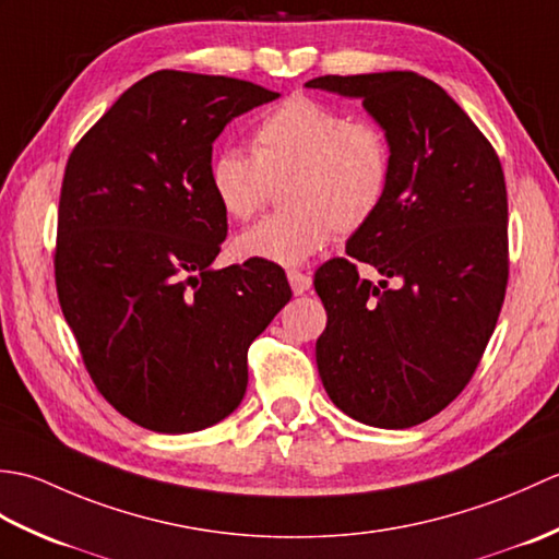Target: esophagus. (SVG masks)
<instances>
[{
    "label": "esophagus",
    "instance_id": "esophagus-1",
    "mask_svg": "<svg viewBox=\"0 0 559 559\" xmlns=\"http://www.w3.org/2000/svg\"><path fill=\"white\" fill-rule=\"evenodd\" d=\"M288 281H290V288L295 295H302L312 288V278L302 271H288Z\"/></svg>",
    "mask_w": 559,
    "mask_h": 559
}]
</instances>
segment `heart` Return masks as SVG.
I'll return each instance as SVG.
<instances>
[{"mask_svg":"<svg viewBox=\"0 0 559 559\" xmlns=\"http://www.w3.org/2000/svg\"><path fill=\"white\" fill-rule=\"evenodd\" d=\"M394 153L382 127L353 122L348 112L310 96H290L261 120L252 153L221 148L209 163V187L235 221L252 218L273 189L288 211L259 221L233 240L237 259L298 266L329 245L334 233L353 235L384 206Z\"/></svg>","mask_w":559,"mask_h":559,"instance_id":"obj_1","label":"heart"}]
</instances>
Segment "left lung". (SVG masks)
I'll list each match as a JSON object with an SVG mask.
<instances>
[{
  "label": "left lung",
  "instance_id": "left-lung-1",
  "mask_svg": "<svg viewBox=\"0 0 559 559\" xmlns=\"http://www.w3.org/2000/svg\"><path fill=\"white\" fill-rule=\"evenodd\" d=\"M307 88L360 98L389 136L384 206L314 273L326 329L317 367L329 399L384 430L430 420L476 372L500 317L507 187L500 158L449 93L415 71L319 76ZM399 277L360 280L354 261Z\"/></svg>",
  "mask_w": 559,
  "mask_h": 559
}]
</instances>
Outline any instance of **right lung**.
I'll return each instance as SVG.
<instances>
[{"instance_id":"obj_1","label":"right lung","mask_w":559,"mask_h":559,"mask_svg":"<svg viewBox=\"0 0 559 559\" xmlns=\"http://www.w3.org/2000/svg\"><path fill=\"white\" fill-rule=\"evenodd\" d=\"M281 93L163 69L93 124L64 170L55 281L83 365L124 418L182 435L247 391V348L290 300L271 261L213 269L228 216L209 163L225 124Z\"/></svg>"}]
</instances>
